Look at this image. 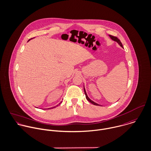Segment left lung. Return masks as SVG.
<instances>
[{
  "instance_id": "obj_1",
  "label": "left lung",
  "mask_w": 151,
  "mask_h": 151,
  "mask_svg": "<svg viewBox=\"0 0 151 151\" xmlns=\"http://www.w3.org/2000/svg\"><path fill=\"white\" fill-rule=\"evenodd\" d=\"M109 36L111 37V38L112 40H114V41L117 42L119 43V45L121 47H123V46H122V44L121 42L120 41V40H119L117 37H116V36H112V35H109ZM84 92H85V96H86V99H87L89 102H90L91 104H93V105H95L99 106V104H96V103L94 102L93 101H92V100H91V99L89 98V97L88 96V95H87V94H86V91H85V88H84Z\"/></svg>"
}]
</instances>
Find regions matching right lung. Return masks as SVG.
I'll list each match as a JSON object with an SVG mask.
<instances>
[{
    "instance_id": "add662e5",
    "label": "right lung",
    "mask_w": 151,
    "mask_h": 151,
    "mask_svg": "<svg viewBox=\"0 0 151 151\" xmlns=\"http://www.w3.org/2000/svg\"><path fill=\"white\" fill-rule=\"evenodd\" d=\"M29 40H30V39H29ZM29 40H28V41H29ZM56 106H54V107H53V108H48V109H53V108H55V107H56Z\"/></svg>"
}]
</instances>
